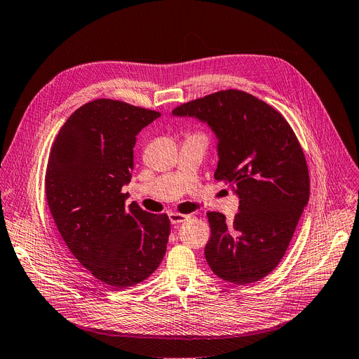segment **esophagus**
Returning <instances> with one entry per match:
<instances>
[{"mask_svg":"<svg viewBox=\"0 0 359 359\" xmlns=\"http://www.w3.org/2000/svg\"><path fill=\"white\" fill-rule=\"evenodd\" d=\"M169 216V220H170V224H172L174 226H177V225H180V224H182L184 220H187L190 217V215H181V213H169L168 215Z\"/></svg>","mask_w":359,"mask_h":359,"instance_id":"1","label":"esophagus"}]
</instances>
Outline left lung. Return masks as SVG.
Masks as SVG:
<instances>
[{
    "instance_id": "8db88e82",
    "label": "left lung",
    "mask_w": 359,
    "mask_h": 359,
    "mask_svg": "<svg viewBox=\"0 0 359 359\" xmlns=\"http://www.w3.org/2000/svg\"><path fill=\"white\" fill-rule=\"evenodd\" d=\"M172 115L209 126L217 139L215 178L228 181L240 200L231 224L225 215L208 213V264L226 282L260 280L282 260L310 198L309 168L291 126L241 90L189 102Z\"/></svg>"
}]
</instances>
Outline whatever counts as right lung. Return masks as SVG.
<instances>
[{
	"label": "right lung",
	"instance_id": "right-lung-1",
	"mask_svg": "<svg viewBox=\"0 0 359 359\" xmlns=\"http://www.w3.org/2000/svg\"><path fill=\"white\" fill-rule=\"evenodd\" d=\"M156 111L97 99L61 127L48 159L45 193L50 213L77 262L111 289L137 285L166 252L170 224L137 204H126L135 135Z\"/></svg>",
	"mask_w": 359,
	"mask_h": 359
}]
</instances>
